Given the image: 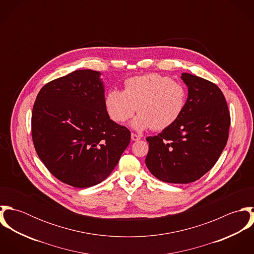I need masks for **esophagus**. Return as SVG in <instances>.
<instances>
[{"label":"esophagus","mask_w":254,"mask_h":254,"mask_svg":"<svg viewBox=\"0 0 254 254\" xmlns=\"http://www.w3.org/2000/svg\"><path fill=\"white\" fill-rule=\"evenodd\" d=\"M131 139H132V141H139V140H141V136L132 133L131 134Z\"/></svg>","instance_id":"obj_1"}]
</instances>
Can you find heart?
Here are the masks:
<instances>
[{
	"label": "heart",
	"instance_id": "obj_1",
	"mask_svg": "<svg viewBox=\"0 0 254 254\" xmlns=\"http://www.w3.org/2000/svg\"><path fill=\"white\" fill-rule=\"evenodd\" d=\"M186 103V88L157 73L129 78L125 81L124 91L112 89L106 97L109 117L116 123L126 122L137 108L139 115L131 123L136 130L169 128L180 118Z\"/></svg>",
	"mask_w": 254,
	"mask_h": 254
}]
</instances>
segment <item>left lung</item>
I'll return each instance as SVG.
<instances>
[{
    "mask_svg": "<svg viewBox=\"0 0 254 254\" xmlns=\"http://www.w3.org/2000/svg\"><path fill=\"white\" fill-rule=\"evenodd\" d=\"M188 87L180 118L157 136L147 137L145 165L160 181L198 180L216 163L229 137L230 113L222 91L212 82L182 73Z\"/></svg>",
    "mask_w": 254,
    "mask_h": 254,
    "instance_id": "8db88e82",
    "label": "left lung"
}]
</instances>
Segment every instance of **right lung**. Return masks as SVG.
<instances>
[{
	"label": "right lung",
	"instance_id": "add662e5",
	"mask_svg": "<svg viewBox=\"0 0 254 254\" xmlns=\"http://www.w3.org/2000/svg\"><path fill=\"white\" fill-rule=\"evenodd\" d=\"M39 158L60 181L89 188L108 178L130 144V131L109 118L101 72L75 70L46 84L32 110Z\"/></svg>",
	"mask_w": 254,
	"mask_h": 254
}]
</instances>
